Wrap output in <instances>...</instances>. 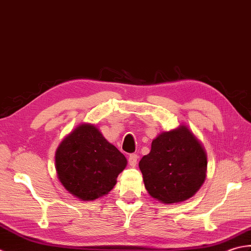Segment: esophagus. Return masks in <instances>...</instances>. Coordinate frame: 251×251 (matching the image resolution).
Masks as SVG:
<instances>
[{
  "label": "esophagus",
  "instance_id": "obj_1",
  "mask_svg": "<svg viewBox=\"0 0 251 251\" xmlns=\"http://www.w3.org/2000/svg\"><path fill=\"white\" fill-rule=\"evenodd\" d=\"M127 159H129V163H130L131 167H135L136 163H137V159H139V156L135 155V154H131Z\"/></svg>",
  "mask_w": 251,
  "mask_h": 251
}]
</instances>
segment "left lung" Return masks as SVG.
I'll use <instances>...</instances> for the list:
<instances>
[{
  "instance_id": "1",
  "label": "left lung",
  "mask_w": 251,
  "mask_h": 251,
  "mask_svg": "<svg viewBox=\"0 0 251 251\" xmlns=\"http://www.w3.org/2000/svg\"><path fill=\"white\" fill-rule=\"evenodd\" d=\"M139 166L150 195L163 203H176L192 197L202 185L207 156L195 135L182 126L158 135Z\"/></svg>"
}]
</instances>
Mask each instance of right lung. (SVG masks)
Masks as SVG:
<instances>
[{"instance_id": "right-lung-1", "label": "right lung", "mask_w": 251, "mask_h": 251, "mask_svg": "<svg viewBox=\"0 0 251 251\" xmlns=\"http://www.w3.org/2000/svg\"><path fill=\"white\" fill-rule=\"evenodd\" d=\"M126 166L125 155L92 125L75 129L56 151L59 181L82 201H94L108 194Z\"/></svg>"}]
</instances>
